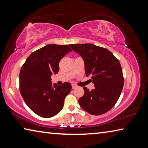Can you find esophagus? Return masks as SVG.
<instances>
[{
  "instance_id": "obj_1",
  "label": "esophagus",
  "mask_w": 148,
  "mask_h": 148,
  "mask_svg": "<svg viewBox=\"0 0 148 148\" xmlns=\"http://www.w3.org/2000/svg\"><path fill=\"white\" fill-rule=\"evenodd\" d=\"M76 87V85H74V84H72V89H75Z\"/></svg>"
}]
</instances>
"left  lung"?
Listing matches in <instances>:
<instances>
[{"mask_svg":"<svg viewBox=\"0 0 148 148\" xmlns=\"http://www.w3.org/2000/svg\"><path fill=\"white\" fill-rule=\"evenodd\" d=\"M84 59L85 72L91 77L95 89L84 87V95L78 100L85 111L95 116L108 112L114 106L123 87L124 78L119 60L111 51L92 44H71Z\"/></svg>","mask_w":148,"mask_h":148,"instance_id":"8db88e82","label":"left lung"}]
</instances>
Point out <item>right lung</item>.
Wrapping results in <instances>:
<instances>
[{"mask_svg":"<svg viewBox=\"0 0 148 148\" xmlns=\"http://www.w3.org/2000/svg\"><path fill=\"white\" fill-rule=\"evenodd\" d=\"M72 49L68 45L49 44L30 55L19 74V90L25 102L39 116L49 118L62 109L72 86L52 84L51 75L58 73L60 60Z\"/></svg>","mask_w":148,"mask_h":148,"instance_id":"obj_1","label":"right lung"}]
</instances>
